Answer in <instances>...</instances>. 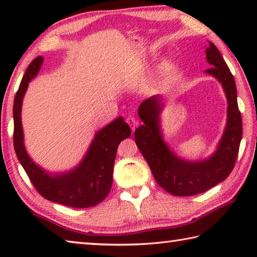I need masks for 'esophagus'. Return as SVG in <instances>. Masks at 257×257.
I'll return each instance as SVG.
<instances>
[{
  "label": "esophagus",
  "instance_id": "esophagus-1",
  "mask_svg": "<svg viewBox=\"0 0 257 257\" xmlns=\"http://www.w3.org/2000/svg\"><path fill=\"white\" fill-rule=\"evenodd\" d=\"M125 122H127L128 124H129V127L132 128V130L134 132L135 130V128L137 127L138 125V121L134 118V116H132V115H129L127 119H125Z\"/></svg>",
  "mask_w": 257,
  "mask_h": 257
}]
</instances>
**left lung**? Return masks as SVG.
I'll return each instance as SVG.
<instances>
[{
  "mask_svg": "<svg viewBox=\"0 0 257 257\" xmlns=\"http://www.w3.org/2000/svg\"><path fill=\"white\" fill-rule=\"evenodd\" d=\"M206 60L212 68L205 70L223 86L228 99V122L217 151L202 162L181 160L169 150L159 128V96L145 99L138 107L144 124L135 130V142L150 165L158 185L173 196H193L223 181L236 163L242 136V120L237 103V88L232 73L217 47L210 42Z\"/></svg>",
  "mask_w": 257,
  "mask_h": 257,
  "instance_id": "8db88e82",
  "label": "left lung"
}]
</instances>
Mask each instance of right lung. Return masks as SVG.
Masks as SVG:
<instances>
[{"instance_id": "right-lung-1", "label": "right lung", "mask_w": 257, "mask_h": 257, "mask_svg": "<svg viewBox=\"0 0 257 257\" xmlns=\"http://www.w3.org/2000/svg\"><path fill=\"white\" fill-rule=\"evenodd\" d=\"M42 62V56H37L32 61L15 97L14 145L16 154L32 184L44 198L76 208L95 206L104 201L110 193L116 150L121 141L130 136L132 130L122 116H119L95 135L88 153L75 170L54 177L42 170L30 160L25 150L20 116L23 97L28 82L37 75Z\"/></svg>"}]
</instances>
